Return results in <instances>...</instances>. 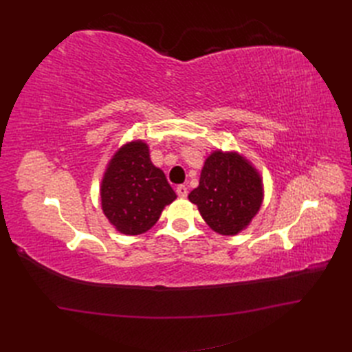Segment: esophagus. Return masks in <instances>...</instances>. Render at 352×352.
Returning a JSON list of instances; mask_svg holds the SVG:
<instances>
[{"label":"esophagus","instance_id":"1","mask_svg":"<svg viewBox=\"0 0 352 352\" xmlns=\"http://www.w3.org/2000/svg\"><path fill=\"white\" fill-rule=\"evenodd\" d=\"M176 192H177V195H179L180 198H185V197L188 195V188H186L185 185H179V186L176 188Z\"/></svg>","mask_w":352,"mask_h":352}]
</instances>
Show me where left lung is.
Returning a JSON list of instances; mask_svg holds the SVG:
<instances>
[{"instance_id": "left-lung-1", "label": "left lung", "mask_w": 352, "mask_h": 352, "mask_svg": "<svg viewBox=\"0 0 352 352\" xmlns=\"http://www.w3.org/2000/svg\"><path fill=\"white\" fill-rule=\"evenodd\" d=\"M263 179L238 153H211L201 170L199 185L188 195L207 225L233 236L247 229L263 204Z\"/></svg>"}]
</instances>
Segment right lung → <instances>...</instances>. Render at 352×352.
Masks as SVG:
<instances>
[{
    "instance_id": "right-lung-1",
    "label": "right lung",
    "mask_w": 352,
    "mask_h": 352,
    "mask_svg": "<svg viewBox=\"0 0 352 352\" xmlns=\"http://www.w3.org/2000/svg\"><path fill=\"white\" fill-rule=\"evenodd\" d=\"M100 190L105 217L124 235L150 230L163 208L176 199L163 170L153 164L144 141L127 142L116 151Z\"/></svg>"
}]
</instances>
